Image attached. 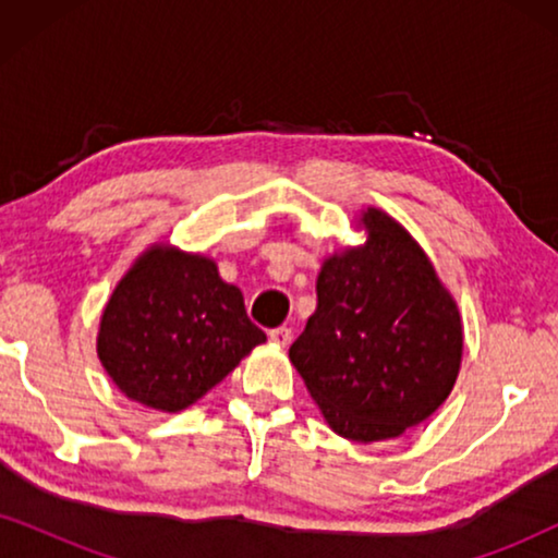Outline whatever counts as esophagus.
Listing matches in <instances>:
<instances>
[{"instance_id": "obj_1", "label": "esophagus", "mask_w": 558, "mask_h": 558, "mask_svg": "<svg viewBox=\"0 0 558 558\" xmlns=\"http://www.w3.org/2000/svg\"><path fill=\"white\" fill-rule=\"evenodd\" d=\"M269 340L274 345H289V340H292V327H274L269 332Z\"/></svg>"}]
</instances>
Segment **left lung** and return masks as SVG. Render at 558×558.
Instances as JSON below:
<instances>
[{
	"instance_id": "8db88e82",
	"label": "left lung",
	"mask_w": 558,
	"mask_h": 558,
	"mask_svg": "<svg viewBox=\"0 0 558 558\" xmlns=\"http://www.w3.org/2000/svg\"><path fill=\"white\" fill-rule=\"evenodd\" d=\"M368 243L327 258L317 310L289 357L327 424L380 441L422 424L452 391L462 361L457 304L403 228L368 210Z\"/></svg>"
}]
</instances>
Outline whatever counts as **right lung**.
<instances>
[{
	"label": "right lung",
	"mask_w": 558,
	"mask_h": 558,
	"mask_svg": "<svg viewBox=\"0 0 558 558\" xmlns=\"http://www.w3.org/2000/svg\"><path fill=\"white\" fill-rule=\"evenodd\" d=\"M264 340L241 289L226 284L210 258L157 246L113 289L98 357L129 399L180 411Z\"/></svg>",
	"instance_id": "1"
}]
</instances>
